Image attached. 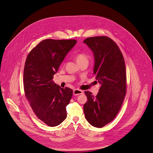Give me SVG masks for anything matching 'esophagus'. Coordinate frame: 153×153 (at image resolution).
I'll return each mask as SVG.
<instances>
[{"instance_id":"34e87169","label":"esophagus","mask_w":153,"mask_h":153,"mask_svg":"<svg viewBox=\"0 0 153 153\" xmlns=\"http://www.w3.org/2000/svg\"><path fill=\"white\" fill-rule=\"evenodd\" d=\"M83 94V91L81 89H74V91H73V94L74 95H80V94Z\"/></svg>"}]
</instances>
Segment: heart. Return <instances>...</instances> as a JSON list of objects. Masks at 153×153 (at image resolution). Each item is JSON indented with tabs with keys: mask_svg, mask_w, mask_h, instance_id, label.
Returning <instances> with one entry per match:
<instances>
[{
	"mask_svg": "<svg viewBox=\"0 0 153 153\" xmlns=\"http://www.w3.org/2000/svg\"><path fill=\"white\" fill-rule=\"evenodd\" d=\"M75 59L78 64L83 62H88V56L84 53H78L75 56Z\"/></svg>",
	"mask_w": 153,
	"mask_h": 153,
	"instance_id": "1",
	"label": "heart"
}]
</instances>
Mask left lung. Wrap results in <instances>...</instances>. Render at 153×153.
Here are the masks:
<instances>
[{
    "instance_id": "8db88e82",
    "label": "left lung",
    "mask_w": 153,
    "mask_h": 153,
    "mask_svg": "<svg viewBox=\"0 0 153 153\" xmlns=\"http://www.w3.org/2000/svg\"><path fill=\"white\" fill-rule=\"evenodd\" d=\"M92 51L94 74L101 85L94 96L85 91L86 120L93 127L102 128L112 121L121 107L126 93L125 61L117 45L107 36L88 38L83 42Z\"/></svg>"
}]
</instances>
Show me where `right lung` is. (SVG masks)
<instances>
[{
	"label": "right lung",
	"mask_w": 153,
	"mask_h": 153,
	"mask_svg": "<svg viewBox=\"0 0 153 153\" xmlns=\"http://www.w3.org/2000/svg\"><path fill=\"white\" fill-rule=\"evenodd\" d=\"M75 39H45L28 54L23 72L24 91L37 117L49 127H55L66 118V107L73 90L62 88L52 81Z\"/></svg>",
	"instance_id": "obj_1"
}]
</instances>
